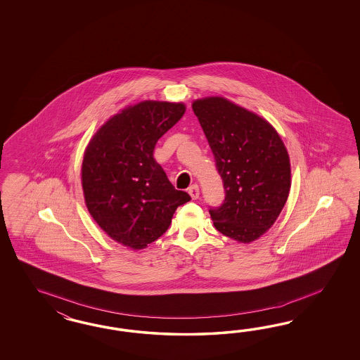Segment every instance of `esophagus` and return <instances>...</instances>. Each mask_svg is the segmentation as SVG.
<instances>
[{"instance_id":"1","label":"esophagus","mask_w":360,"mask_h":360,"mask_svg":"<svg viewBox=\"0 0 360 360\" xmlns=\"http://www.w3.org/2000/svg\"><path fill=\"white\" fill-rule=\"evenodd\" d=\"M188 194L193 199H198L199 198V187L198 185H193L188 187Z\"/></svg>"}]
</instances>
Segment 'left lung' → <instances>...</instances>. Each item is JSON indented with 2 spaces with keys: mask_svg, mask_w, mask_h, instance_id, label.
<instances>
[{
  "mask_svg": "<svg viewBox=\"0 0 360 360\" xmlns=\"http://www.w3.org/2000/svg\"><path fill=\"white\" fill-rule=\"evenodd\" d=\"M223 179L226 198L210 208L220 233L251 243L271 229L290 190L289 154L278 133L256 113L224 98L193 103Z\"/></svg>",
  "mask_w": 360,
  "mask_h": 360,
  "instance_id": "left-lung-1",
  "label": "left lung"
}]
</instances>
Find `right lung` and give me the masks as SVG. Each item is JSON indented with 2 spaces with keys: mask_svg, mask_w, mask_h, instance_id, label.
<instances>
[{
  "mask_svg": "<svg viewBox=\"0 0 360 360\" xmlns=\"http://www.w3.org/2000/svg\"><path fill=\"white\" fill-rule=\"evenodd\" d=\"M185 104L141 101L110 117L92 137L82 165L91 217L116 240L141 250L169 229L175 210L191 198L175 190L153 152L185 113Z\"/></svg>",
  "mask_w": 360,
  "mask_h": 360,
  "instance_id": "obj_1",
  "label": "right lung"
}]
</instances>
